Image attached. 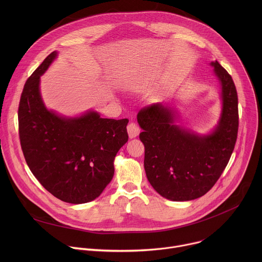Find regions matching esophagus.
<instances>
[{"instance_id": "obj_1", "label": "esophagus", "mask_w": 262, "mask_h": 262, "mask_svg": "<svg viewBox=\"0 0 262 262\" xmlns=\"http://www.w3.org/2000/svg\"><path fill=\"white\" fill-rule=\"evenodd\" d=\"M127 133H128V137L130 138V139H134V138H136V137H138L139 136V134H140V128H139V126L136 124V123H129L128 125H127Z\"/></svg>"}]
</instances>
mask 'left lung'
Returning <instances> with one entry per match:
<instances>
[{
  "label": "left lung",
  "mask_w": 262,
  "mask_h": 262,
  "mask_svg": "<svg viewBox=\"0 0 262 262\" xmlns=\"http://www.w3.org/2000/svg\"><path fill=\"white\" fill-rule=\"evenodd\" d=\"M219 84L221 114L207 134H198L179 122L170 101L142 108L137 116L145 146L147 179L162 197L190 201L205 195L226 168L238 129L237 93L230 74L217 61L210 62Z\"/></svg>",
  "instance_id": "8db88e82"
}]
</instances>
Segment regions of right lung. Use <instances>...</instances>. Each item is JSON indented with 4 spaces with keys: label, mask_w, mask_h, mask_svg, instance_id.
<instances>
[{
    "label": "right lung",
    "mask_w": 262,
    "mask_h": 262,
    "mask_svg": "<svg viewBox=\"0 0 262 262\" xmlns=\"http://www.w3.org/2000/svg\"><path fill=\"white\" fill-rule=\"evenodd\" d=\"M50 54L25 84L19 106V139L26 162L43 188L58 199L82 204L103 192L114 176V160L127 142V119L101 118L88 110L65 116L45 104L40 77L57 59Z\"/></svg>",
    "instance_id": "obj_1"
}]
</instances>
